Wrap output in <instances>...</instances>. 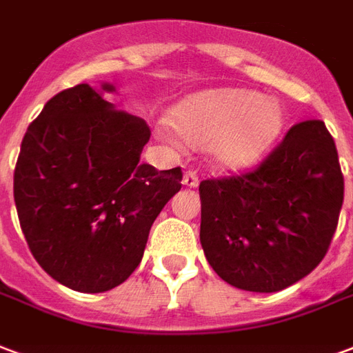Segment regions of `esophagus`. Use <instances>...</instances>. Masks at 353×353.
Wrapping results in <instances>:
<instances>
[{
    "label": "esophagus",
    "mask_w": 353,
    "mask_h": 353,
    "mask_svg": "<svg viewBox=\"0 0 353 353\" xmlns=\"http://www.w3.org/2000/svg\"><path fill=\"white\" fill-rule=\"evenodd\" d=\"M183 185H185V187H189V189H194V187H198V174H196V172H192V170L185 172V174H183Z\"/></svg>",
    "instance_id": "34e87169"
}]
</instances>
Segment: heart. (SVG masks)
Wrapping results in <instances>:
<instances>
[{"label": "heart", "instance_id": "b5f03b06", "mask_svg": "<svg viewBox=\"0 0 353 353\" xmlns=\"http://www.w3.org/2000/svg\"><path fill=\"white\" fill-rule=\"evenodd\" d=\"M284 121L276 99L239 88L198 91L172 112L177 137L194 148H208L211 161L226 170L256 164L275 145Z\"/></svg>", "mask_w": 353, "mask_h": 353}]
</instances>
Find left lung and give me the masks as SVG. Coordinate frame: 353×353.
Returning <instances> with one entry per match:
<instances>
[{"label":"left lung","instance_id":"8db88e82","mask_svg":"<svg viewBox=\"0 0 353 353\" xmlns=\"http://www.w3.org/2000/svg\"><path fill=\"white\" fill-rule=\"evenodd\" d=\"M200 243L223 281L271 294L322 262L339 223L344 177L323 121L294 125L260 168L200 183Z\"/></svg>","mask_w":353,"mask_h":353}]
</instances>
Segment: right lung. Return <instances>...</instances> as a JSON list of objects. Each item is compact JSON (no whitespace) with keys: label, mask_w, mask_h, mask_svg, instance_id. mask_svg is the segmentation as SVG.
<instances>
[{"label":"right lung","mask_w":353,"mask_h":353,"mask_svg":"<svg viewBox=\"0 0 353 353\" xmlns=\"http://www.w3.org/2000/svg\"><path fill=\"white\" fill-rule=\"evenodd\" d=\"M78 83L52 97L20 145L14 203L39 265L67 288L99 294L142 262L151 224L181 189V168L140 163L151 130Z\"/></svg>","instance_id":"1"}]
</instances>
